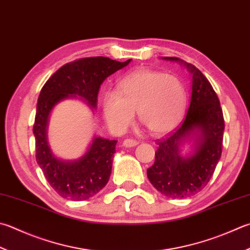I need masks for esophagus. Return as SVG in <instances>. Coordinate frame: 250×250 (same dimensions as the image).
Here are the masks:
<instances>
[{
    "label": "esophagus",
    "mask_w": 250,
    "mask_h": 250,
    "mask_svg": "<svg viewBox=\"0 0 250 250\" xmlns=\"http://www.w3.org/2000/svg\"><path fill=\"white\" fill-rule=\"evenodd\" d=\"M139 143L137 140H134V139H125L123 141V146L126 148H130V147H135V146H137Z\"/></svg>",
    "instance_id": "34e87169"
}]
</instances>
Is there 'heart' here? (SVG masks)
I'll use <instances>...</instances> for the list:
<instances>
[{
    "mask_svg": "<svg viewBox=\"0 0 250 250\" xmlns=\"http://www.w3.org/2000/svg\"><path fill=\"white\" fill-rule=\"evenodd\" d=\"M186 96L181 82L171 75L138 69L125 76L116 92L103 98V115L112 131L123 134L138 119L154 135L167 133L185 112Z\"/></svg>",
    "mask_w": 250,
    "mask_h": 250,
    "instance_id": "b5f03b06",
    "label": "heart"
}]
</instances>
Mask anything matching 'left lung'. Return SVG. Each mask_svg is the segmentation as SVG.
Segmentation results:
<instances>
[{
    "label": "left lung",
    "instance_id": "left-lung-1",
    "mask_svg": "<svg viewBox=\"0 0 250 250\" xmlns=\"http://www.w3.org/2000/svg\"><path fill=\"white\" fill-rule=\"evenodd\" d=\"M162 59L184 65L191 74L190 104L181 125L158 141L147 176L162 195L183 199L204 189L213 175L222 153L223 112L212 86L198 68L178 58ZM187 142L193 143L192 152L183 156L181 147Z\"/></svg>",
    "mask_w": 250,
    "mask_h": 250
}]
</instances>
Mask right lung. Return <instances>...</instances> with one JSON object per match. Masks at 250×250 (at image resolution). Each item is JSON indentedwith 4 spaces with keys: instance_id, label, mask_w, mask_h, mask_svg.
<instances>
[{
    "instance_id": "add662e5",
    "label": "right lung",
    "mask_w": 250,
    "mask_h": 250,
    "mask_svg": "<svg viewBox=\"0 0 250 250\" xmlns=\"http://www.w3.org/2000/svg\"><path fill=\"white\" fill-rule=\"evenodd\" d=\"M130 61L117 62L104 56L74 61L56 70L41 89L34 124L36 160L51 187L65 199L87 200L106 185L117 141L95 136L81 158L61 160L48 143L51 112L58 103L69 98H79L95 110L102 83Z\"/></svg>"
}]
</instances>
